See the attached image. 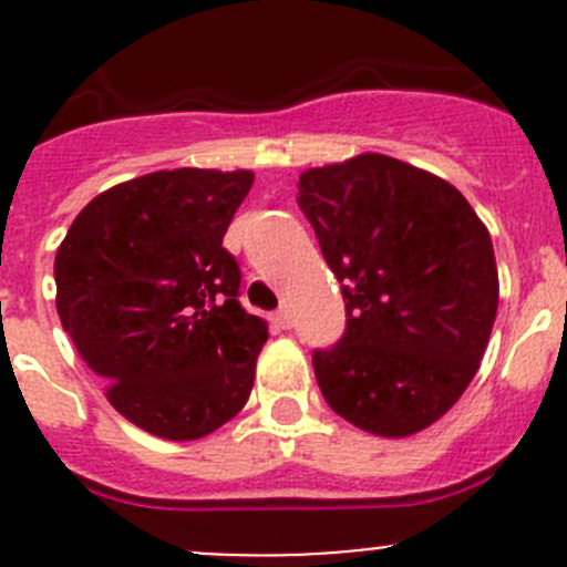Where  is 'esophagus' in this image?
I'll use <instances>...</instances> for the list:
<instances>
[{
  "mask_svg": "<svg viewBox=\"0 0 567 567\" xmlns=\"http://www.w3.org/2000/svg\"><path fill=\"white\" fill-rule=\"evenodd\" d=\"M271 320H274V326H277V329H290V312L288 310H277L271 316Z\"/></svg>",
  "mask_w": 567,
  "mask_h": 567,
  "instance_id": "obj_1",
  "label": "esophagus"
}]
</instances>
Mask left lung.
<instances>
[{"instance_id": "1", "label": "left lung", "mask_w": 567, "mask_h": 567, "mask_svg": "<svg viewBox=\"0 0 567 567\" xmlns=\"http://www.w3.org/2000/svg\"><path fill=\"white\" fill-rule=\"evenodd\" d=\"M299 208L346 301V334L312 368L331 411L405 439L472 384L499 307L488 227L444 177L384 153L305 169Z\"/></svg>"}]
</instances>
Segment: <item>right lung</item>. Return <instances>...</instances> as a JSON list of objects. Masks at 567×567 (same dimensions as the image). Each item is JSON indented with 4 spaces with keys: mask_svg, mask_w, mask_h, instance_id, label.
I'll return each instance as SVG.
<instances>
[{
    "mask_svg": "<svg viewBox=\"0 0 567 567\" xmlns=\"http://www.w3.org/2000/svg\"><path fill=\"white\" fill-rule=\"evenodd\" d=\"M249 169H158L106 188L54 257L56 312L106 400L142 431L194 442L247 405L266 320L238 305L221 247Z\"/></svg>",
    "mask_w": 567,
    "mask_h": 567,
    "instance_id": "add662e5",
    "label": "right lung"
}]
</instances>
